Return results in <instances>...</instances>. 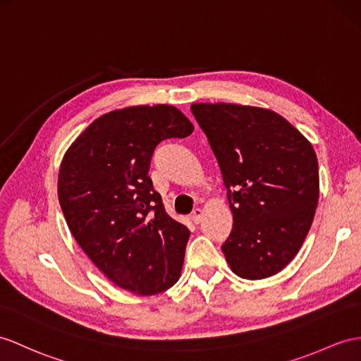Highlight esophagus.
Returning <instances> with one entry per match:
<instances>
[{"label": "esophagus", "instance_id": "34e87169", "mask_svg": "<svg viewBox=\"0 0 361 361\" xmlns=\"http://www.w3.org/2000/svg\"><path fill=\"white\" fill-rule=\"evenodd\" d=\"M202 216H204V211H202L200 208H196L191 214V221L197 225L202 221Z\"/></svg>", "mask_w": 361, "mask_h": 361}]
</instances>
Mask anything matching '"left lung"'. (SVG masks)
Listing matches in <instances>:
<instances>
[{"label":"left lung","mask_w":361,"mask_h":361,"mask_svg":"<svg viewBox=\"0 0 361 361\" xmlns=\"http://www.w3.org/2000/svg\"><path fill=\"white\" fill-rule=\"evenodd\" d=\"M222 171L233 230L222 251L242 279H267L300 250L319 204V162L300 131L276 111L192 104Z\"/></svg>","instance_id":"8db88e82"}]
</instances>
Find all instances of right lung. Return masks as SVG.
I'll return each instance as SVG.
<instances>
[{"mask_svg":"<svg viewBox=\"0 0 361 361\" xmlns=\"http://www.w3.org/2000/svg\"><path fill=\"white\" fill-rule=\"evenodd\" d=\"M192 130L173 105L113 110L61 162L58 197L75 240L105 277L133 294L164 293L180 277L190 231L165 213L148 170L161 140Z\"/></svg>","mask_w":361,"mask_h":361,"instance_id":"right-lung-1","label":"right lung"}]
</instances>
